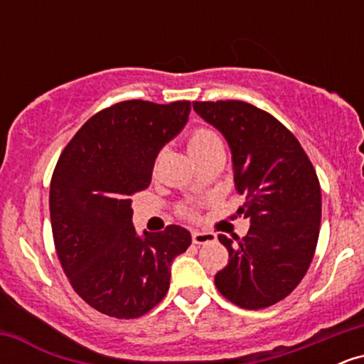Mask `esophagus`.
<instances>
[{"label": "esophagus", "instance_id": "1", "mask_svg": "<svg viewBox=\"0 0 364 364\" xmlns=\"http://www.w3.org/2000/svg\"><path fill=\"white\" fill-rule=\"evenodd\" d=\"M191 240L195 245H207L215 241L214 232H205V231H193L191 232Z\"/></svg>", "mask_w": 364, "mask_h": 364}]
</instances>
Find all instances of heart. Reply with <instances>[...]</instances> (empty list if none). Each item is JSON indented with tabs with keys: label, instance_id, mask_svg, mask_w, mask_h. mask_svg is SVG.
<instances>
[{
	"label": "heart",
	"instance_id": "1",
	"mask_svg": "<svg viewBox=\"0 0 364 364\" xmlns=\"http://www.w3.org/2000/svg\"><path fill=\"white\" fill-rule=\"evenodd\" d=\"M188 150H190L191 157L198 162L200 159L210 156V154H214L215 150H223V141H220L219 135H217L214 129L203 128V127L195 128L193 132L190 133V136H188ZM161 156L162 154H157L156 168H157L159 161H161ZM181 212L185 215H193V210L188 207L183 208Z\"/></svg>",
	"mask_w": 364,
	"mask_h": 364
}]
</instances>
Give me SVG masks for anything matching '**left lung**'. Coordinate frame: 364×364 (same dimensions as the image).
Wrapping results in <instances>:
<instances>
[{
	"label": "left lung",
	"instance_id": "left-lung-1",
	"mask_svg": "<svg viewBox=\"0 0 364 364\" xmlns=\"http://www.w3.org/2000/svg\"><path fill=\"white\" fill-rule=\"evenodd\" d=\"M228 140L235 185L245 203L248 235H219L229 262L215 274L220 294L236 306L262 310L303 281L318 243L321 191L301 144L277 118L243 101L193 102Z\"/></svg>",
	"mask_w": 364,
	"mask_h": 364
}]
</instances>
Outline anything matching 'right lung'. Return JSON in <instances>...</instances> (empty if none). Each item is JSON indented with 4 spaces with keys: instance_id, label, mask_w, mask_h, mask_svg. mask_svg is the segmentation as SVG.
Returning <instances> with one entry per match:
<instances>
[{
    "instance_id": "right-lung-1",
    "label": "right lung",
    "mask_w": 364,
    "mask_h": 364,
    "mask_svg": "<svg viewBox=\"0 0 364 364\" xmlns=\"http://www.w3.org/2000/svg\"><path fill=\"white\" fill-rule=\"evenodd\" d=\"M190 101H123L99 111L63 149L49 212L58 258L78 296L114 318H139L164 299L171 262L191 235L168 225L136 235L132 196L152 179L159 150L181 132Z\"/></svg>"
}]
</instances>
